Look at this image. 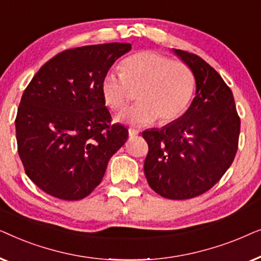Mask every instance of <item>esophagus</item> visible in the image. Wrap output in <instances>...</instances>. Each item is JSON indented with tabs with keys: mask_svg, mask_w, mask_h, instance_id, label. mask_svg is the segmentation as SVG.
Masks as SVG:
<instances>
[{
	"mask_svg": "<svg viewBox=\"0 0 261 261\" xmlns=\"http://www.w3.org/2000/svg\"><path fill=\"white\" fill-rule=\"evenodd\" d=\"M138 134H139V130L134 129V128H129V129H128V135H129L130 138L132 137H137Z\"/></svg>",
	"mask_w": 261,
	"mask_h": 261,
	"instance_id": "1",
	"label": "esophagus"
}]
</instances>
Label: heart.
I'll return each mask as SVG.
<instances>
[{
	"label": "heart",
	"instance_id": "1",
	"mask_svg": "<svg viewBox=\"0 0 261 261\" xmlns=\"http://www.w3.org/2000/svg\"><path fill=\"white\" fill-rule=\"evenodd\" d=\"M195 90V77L188 65L156 52H140L124 58L120 74L109 72L101 82L102 98L110 109L121 112L137 92L138 105L117 117L133 126L173 122L183 115Z\"/></svg>",
	"mask_w": 261,
	"mask_h": 261
}]
</instances>
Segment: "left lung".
Listing matches in <instances>:
<instances>
[{
	"instance_id": "1",
	"label": "left lung",
	"mask_w": 261,
	"mask_h": 261,
	"mask_svg": "<svg viewBox=\"0 0 261 261\" xmlns=\"http://www.w3.org/2000/svg\"><path fill=\"white\" fill-rule=\"evenodd\" d=\"M173 52L194 73L196 96L179 119L142 132L148 144L144 171L156 194L189 199L212 189L229 169L238 151L240 117L233 92L208 63L181 49Z\"/></svg>"
}]
</instances>
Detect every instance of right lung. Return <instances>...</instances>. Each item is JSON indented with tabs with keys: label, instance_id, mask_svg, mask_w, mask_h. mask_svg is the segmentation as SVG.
Here are the masks:
<instances>
[{
	"label": "right lung",
	"instance_id": "right-lung-1",
	"mask_svg": "<svg viewBox=\"0 0 261 261\" xmlns=\"http://www.w3.org/2000/svg\"><path fill=\"white\" fill-rule=\"evenodd\" d=\"M124 42L66 49L40 67L24 89L15 119L24 172L53 197L77 201L101 183L109 159L128 138L112 122L101 82Z\"/></svg>",
	"mask_w": 261,
	"mask_h": 261
}]
</instances>
